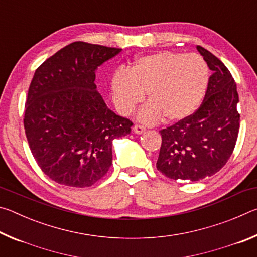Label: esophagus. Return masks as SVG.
I'll return each instance as SVG.
<instances>
[{"label": "esophagus", "instance_id": "esophagus-1", "mask_svg": "<svg viewBox=\"0 0 257 257\" xmlns=\"http://www.w3.org/2000/svg\"><path fill=\"white\" fill-rule=\"evenodd\" d=\"M133 130H134V133L135 134H137V135H142L143 133L145 132V128L143 127V125H134V128H133Z\"/></svg>", "mask_w": 257, "mask_h": 257}]
</instances>
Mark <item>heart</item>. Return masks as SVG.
<instances>
[{
  "label": "heart",
  "instance_id": "heart-1",
  "mask_svg": "<svg viewBox=\"0 0 257 257\" xmlns=\"http://www.w3.org/2000/svg\"><path fill=\"white\" fill-rule=\"evenodd\" d=\"M210 81L205 61L197 54L159 51L142 55L128 71L118 70L112 77V97L122 115H129L145 99L137 120L154 123L185 120L196 111Z\"/></svg>",
  "mask_w": 257,
  "mask_h": 257
}]
</instances>
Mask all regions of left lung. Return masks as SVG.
Wrapping results in <instances>:
<instances>
[{
    "instance_id": "obj_1",
    "label": "left lung",
    "mask_w": 257,
    "mask_h": 257,
    "mask_svg": "<svg viewBox=\"0 0 257 257\" xmlns=\"http://www.w3.org/2000/svg\"><path fill=\"white\" fill-rule=\"evenodd\" d=\"M210 76L205 97L193 115L161 130L156 168L173 180L198 181L220 171L236 145L240 115L237 86L228 68L202 46Z\"/></svg>"
}]
</instances>
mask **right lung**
Segmentation results:
<instances>
[{"label":"right lung","mask_w":257,"mask_h":257,"mask_svg":"<svg viewBox=\"0 0 257 257\" xmlns=\"http://www.w3.org/2000/svg\"><path fill=\"white\" fill-rule=\"evenodd\" d=\"M121 49L75 42L34 73L25 106V133L42 171L70 187H89L108 171L112 143L133 122L112 112L95 85V72Z\"/></svg>","instance_id":"1"}]
</instances>
